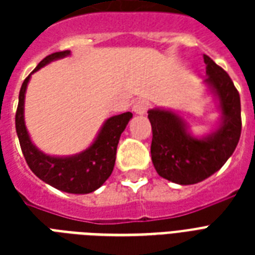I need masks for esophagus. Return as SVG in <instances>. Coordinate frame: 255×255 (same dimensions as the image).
I'll return each mask as SVG.
<instances>
[{"label":"esophagus","instance_id":"esophagus-1","mask_svg":"<svg viewBox=\"0 0 255 255\" xmlns=\"http://www.w3.org/2000/svg\"><path fill=\"white\" fill-rule=\"evenodd\" d=\"M148 108V103L144 99L137 100L135 104H133V107H132V111L137 114V115H144L145 112H147Z\"/></svg>","mask_w":255,"mask_h":255}]
</instances>
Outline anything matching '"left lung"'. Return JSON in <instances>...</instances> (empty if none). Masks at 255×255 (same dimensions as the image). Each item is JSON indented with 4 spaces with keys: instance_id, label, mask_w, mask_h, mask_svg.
<instances>
[{
    "instance_id": "left-lung-1",
    "label": "left lung",
    "mask_w": 255,
    "mask_h": 255,
    "mask_svg": "<svg viewBox=\"0 0 255 255\" xmlns=\"http://www.w3.org/2000/svg\"><path fill=\"white\" fill-rule=\"evenodd\" d=\"M206 79L220 112L217 126L202 136H194L178 112L163 107L148 111L152 126L151 156L156 172L178 185L205 180L233 155L241 136V100L226 71L204 55Z\"/></svg>"
}]
</instances>
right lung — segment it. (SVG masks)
Wrapping results in <instances>:
<instances>
[{"mask_svg":"<svg viewBox=\"0 0 255 255\" xmlns=\"http://www.w3.org/2000/svg\"><path fill=\"white\" fill-rule=\"evenodd\" d=\"M70 55V50L51 54L39 62L31 74ZM31 74L22 83L15 114V129L26 163L38 178L66 193L87 194L99 189L114 170L116 148L132 114L124 112L104 120L94 141L85 151L69 156L47 155L33 143L25 123V95Z\"/></svg>","mask_w":255,"mask_h":255,"instance_id":"right-lung-1","label":"right lung"}]
</instances>
